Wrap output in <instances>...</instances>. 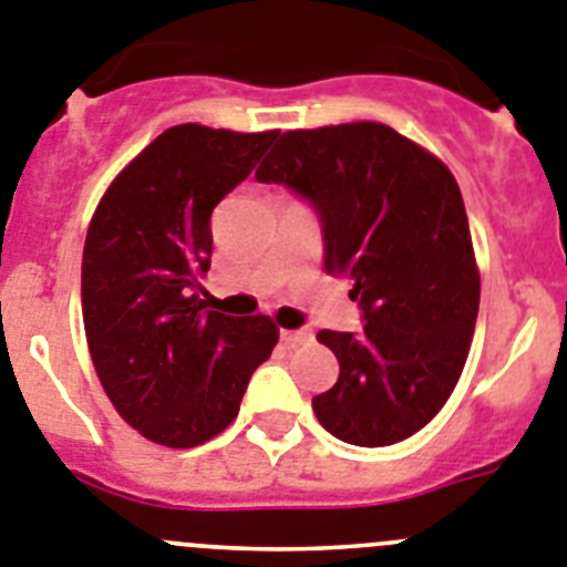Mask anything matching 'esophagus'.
<instances>
[{
    "label": "esophagus",
    "mask_w": 567,
    "mask_h": 567,
    "mask_svg": "<svg viewBox=\"0 0 567 567\" xmlns=\"http://www.w3.org/2000/svg\"><path fill=\"white\" fill-rule=\"evenodd\" d=\"M280 340L287 342L289 348H298V346H309L315 340L309 329H295V331H280Z\"/></svg>",
    "instance_id": "obj_1"
}]
</instances>
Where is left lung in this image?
Listing matches in <instances>:
<instances>
[{
    "instance_id": "obj_1",
    "label": "left lung",
    "mask_w": 567,
    "mask_h": 567,
    "mask_svg": "<svg viewBox=\"0 0 567 567\" xmlns=\"http://www.w3.org/2000/svg\"><path fill=\"white\" fill-rule=\"evenodd\" d=\"M287 185L323 225L329 275L351 280L362 331L323 329L340 377L311 399L346 444L410 439L458 385L481 303V275L458 182L385 123L280 134L256 171Z\"/></svg>"
}]
</instances>
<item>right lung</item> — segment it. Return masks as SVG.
Segmentation results:
<instances>
[{"label": "right lung", "mask_w": 567, "mask_h": 567, "mask_svg": "<svg viewBox=\"0 0 567 567\" xmlns=\"http://www.w3.org/2000/svg\"><path fill=\"white\" fill-rule=\"evenodd\" d=\"M278 132L182 123L117 174L90 221L81 264L86 342L114 410L148 441L196 446L238 415L278 326L207 309L210 216Z\"/></svg>", "instance_id": "1"}]
</instances>
